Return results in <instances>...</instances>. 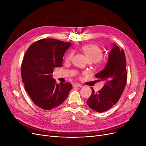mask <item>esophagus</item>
Masks as SVG:
<instances>
[{"label": "esophagus", "mask_w": 146, "mask_h": 146, "mask_svg": "<svg viewBox=\"0 0 146 146\" xmlns=\"http://www.w3.org/2000/svg\"><path fill=\"white\" fill-rule=\"evenodd\" d=\"M73 86H74V88H82V85H80V84H78V83H74L73 84Z\"/></svg>", "instance_id": "obj_1"}]
</instances>
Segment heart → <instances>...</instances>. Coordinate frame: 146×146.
<instances>
[{"label": "heart", "mask_w": 146, "mask_h": 146, "mask_svg": "<svg viewBox=\"0 0 146 146\" xmlns=\"http://www.w3.org/2000/svg\"><path fill=\"white\" fill-rule=\"evenodd\" d=\"M82 50L85 54L88 61H91L93 63H96L102 59L103 56V52L101 48L96 44H90L84 45L82 47ZM74 56L73 52H70L66 56V61L71 60Z\"/></svg>", "instance_id": "heart-1"}]
</instances>
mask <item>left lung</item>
<instances>
[{
	"instance_id": "obj_1",
	"label": "left lung",
	"mask_w": 146,
	"mask_h": 146,
	"mask_svg": "<svg viewBox=\"0 0 146 146\" xmlns=\"http://www.w3.org/2000/svg\"><path fill=\"white\" fill-rule=\"evenodd\" d=\"M125 60L123 49L121 50L113 43L105 68L96 74L99 81H104L105 85L98 92H95L92 88V94L87 100V104L91 109L102 113L117 102L127 83Z\"/></svg>"
}]
</instances>
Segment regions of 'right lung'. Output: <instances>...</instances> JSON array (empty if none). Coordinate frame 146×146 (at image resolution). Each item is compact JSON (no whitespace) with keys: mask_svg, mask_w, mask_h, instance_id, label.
<instances>
[{"mask_svg":"<svg viewBox=\"0 0 146 146\" xmlns=\"http://www.w3.org/2000/svg\"><path fill=\"white\" fill-rule=\"evenodd\" d=\"M70 45L55 39H43L33 43L25 52L22 79L31 99L43 110L61 105L72 89L70 83L58 84L52 77L55 68L63 66V55Z\"/></svg>","mask_w":146,"mask_h":146,"instance_id":"obj_1","label":"right lung"}]
</instances>
